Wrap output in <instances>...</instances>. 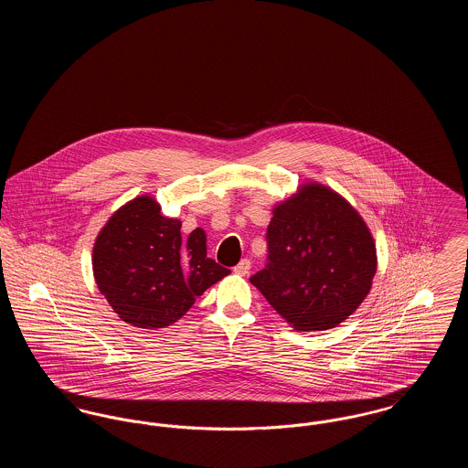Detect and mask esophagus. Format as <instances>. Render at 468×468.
Segmentation results:
<instances>
[{
	"instance_id": "34e87169",
	"label": "esophagus",
	"mask_w": 468,
	"mask_h": 468,
	"mask_svg": "<svg viewBox=\"0 0 468 468\" xmlns=\"http://www.w3.org/2000/svg\"><path fill=\"white\" fill-rule=\"evenodd\" d=\"M249 270H250V261H249V260H242L237 267L233 268V271H235L237 275H247Z\"/></svg>"
}]
</instances>
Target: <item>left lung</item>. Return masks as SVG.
I'll use <instances>...</instances> for the list:
<instances>
[{"instance_id":"1","label":"left lung","mask_w":468,"mask_h":468,"mask_svg":"<svg viewBox=\"0 0 468 468\" xmlns=\"http://www.w3.org/2000/svg\"><path fill=\"white\" fill-rule=\"evenodd\" d=\"M267 265L249 281L294 330H330L356 311L378 270L376 244L356 210L307 184L273 208Z\"/></svg>"}]
</instances>
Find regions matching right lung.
<instances>
[{
	"label": "right lung",
	"mask_w": 468,
	"mask_h": 468,
	"mask_svg": "<svg viewBox=\"0 0 468 468\" xmlns=\"http://www.w3.org/2000/svg\"><path fill=\"white\" fill-rule=\"evenodd\" d=\"M151 197L121 207L92 249L98 290L119 317L138 328H165L203 291L229 273L207 258L205 231L182 240L180 221L165 218Z\"/></svg>",
	"instance_id": "add662e5"
}]
</instances>
